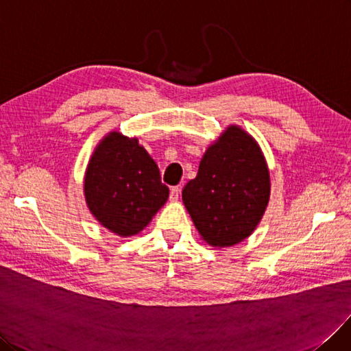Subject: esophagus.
<instances>
[{
	"label": "esophagus",
	"instance_id": "34e87169",
	"mask_svg": "<svg viewBox=\"0 0 351 351\" xmlns=\"http://www.w3.org/2000/svg\"><path fill=\"white\" fill-rule=\"evenodd\" d=\"M179 194H180V186L171 188V201H178Z\"/></svg>",
	"mask_w": 351,
	"mask_h": 351
}]
</instances>
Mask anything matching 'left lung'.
<instances>
[{
  "mask_svg": "<svg viewBox=\"0 0 351 351\" xmlns=\"http://www.w3.org/2000/svg\"><path fill=\"white\" fill-rule=\"evenodd\" d=\"M269 192L261 147L242 127L229 125L207 147L197 176L182 191V201L202 241L220 250L254 233Z\"/></svg>",
  "mask_w": 351,
  "mask_h": 351,
  "instance_id": "1",
  "label": "left lung"
}]
</instances>
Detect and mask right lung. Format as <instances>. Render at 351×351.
<instances>
[{
	"instance_id": "add662e5",
	"label": "right lung",
	"mask_w": 351,
	"mask_h": 351,
	"mask_svg": "<svg viewBox=\"0 0 351 351\" xmlns=\"http://www.w3.org/2000/svg\"><path fill=\"white\" fill-rule=\"evenodd\" d=\"M93 217L121 237L138 234L169 197L160 172L137 137L110 131L90 156L84 180Z\"/></svg>"
}]
</instances>
